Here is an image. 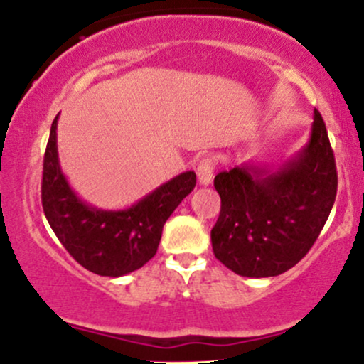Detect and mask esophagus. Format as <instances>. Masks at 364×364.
<instances>
[{
	"label": "esophagus",
	"mask_w": 364,
	"mask_h": 364,
	"mask_svg": "<svg viewBox=\"0 0 364 364\" xmlns=\"http://www.w3.org/2000/svg\"><path fill=\"white\" fill-rule=\"evenodd\" d=\"M214 169H215V162L214 159L205 157L200 161L198 168H196V174H198V181L200 185H208L214 178Z\"/></svg>",
	"instance_id": "obj_1"
}]
</instances>
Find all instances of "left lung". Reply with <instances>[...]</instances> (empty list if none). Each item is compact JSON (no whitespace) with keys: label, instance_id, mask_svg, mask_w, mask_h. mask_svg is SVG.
<instances>
[{"label":"left lung","instance_id":"obj_1","mask_svg":"<svg viewBox=\"0 0 364 364\" xmlns=\"http://www.w3.org/2000/svg\"><path fill=\"white\" fill-rule=\"evenodd\" d=\"M220 214L212 228L215 258L243 277H274L310 252L337 195V169L323 118L315 109L311 136L281 168L253 164L214 179Z\"/></svg>","mask_w":364,"mask_h":364}]
</instances>
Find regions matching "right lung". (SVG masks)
<instances>
[{"label": "right lung", "mask_w": 364, "mask_h": 364, "mask_svg": "<svg viewBox=\"0 0 364 364\" xmlns=\"http://www.w3.org/2000/svg\"><path fill=\"white\" fill-rule=\"evenodd\" d=\"M56 128L58 116L44 152L41 186L44 214L54 235L90 272L119 277L139 270L157 253L162 228L195 188V173H181L124 210H101L82 202L63 176Z\"/></svg>", "instance_id": "1"}]
</instances>
